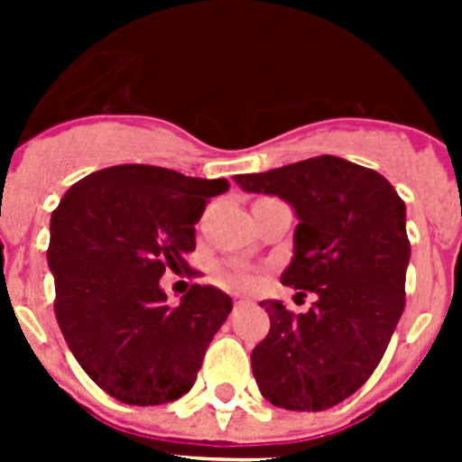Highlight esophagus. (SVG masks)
Listing matches in <instances>:
<instances>
[{
  "label": "esophagus",
  "instance_id": "esophagus-1",
  "mask_svg": "<svg viewBox=\"0 0 462 462\" xmlns=\"http://www.w3.org/2000/svg\"><path fill=\"white\" fill-rule=\"evenodd\" d=\"M245 305H250V300H236V310H243Z\"/></svg>",
  "mask_w": 462,
  "mask_h": 462
}]
</instances>
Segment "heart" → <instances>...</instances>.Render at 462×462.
<instances>
[{"label":"heart","mask_w":462,"mask_h":462,"mask_svg":"<svg viewBox=\"0 0 462 462\" xmlns=\"http://www.w3.org/2000/svg\"><path fill=\"white\" fill-rule=\"evenodd\" d=\"M217 280L226 287H234V289H250L254 287L256 277L252 275L250 271H245L240 266H224L217 271Z\"/></svg>","instance_id":"obj_1"}]
</instances>
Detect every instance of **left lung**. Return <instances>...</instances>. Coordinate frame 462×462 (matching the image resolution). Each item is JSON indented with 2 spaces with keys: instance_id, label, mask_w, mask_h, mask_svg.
<instances>
[{
  "instance_id": "8db88e82",
  "label": "left lung",
  "mask_w": 462,
  "mask_h": 462,
  "mask_svg": "<svg viewBox=\"0 0 462 462\" xmlns=\"http://www.w3.org/2000/svg\"><path fill=\"white\" fill-rule=\"evenodd\" d=\"M234 180L293 208V256L280 280L317 293L303 314L261 303L271 317L252 349L261 395L282 410H328L368 382L405 310V203L377 171L333 154Z\"/></svg>"
}]
</instances>
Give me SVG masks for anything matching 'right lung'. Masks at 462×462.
<instances>
[{"instance_id": "add662e5", "label": "right lung", "mask_w": 462, "mask_h": 462, "mask_svg": "<svg viewBox=\"0 0 462 462\" xmlns=\"http://www.w3.org/2000/svg\"><path fill=\"white\" fill-rule=\"evenodd\" d=\"M226 189L224 178L122 164L69 187L52 212L57 324L80 368L125 405L185 395L234 308L226 293L201 284L171 308L159 287L166 268H180L196 247L208 199Z\"/></svg>"}]
</instances>
